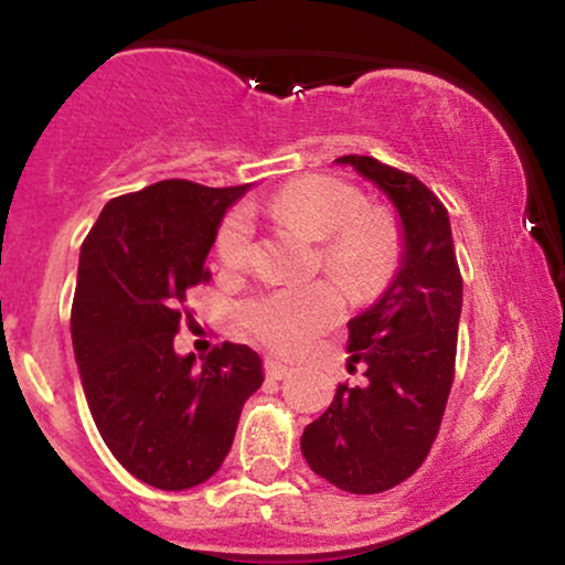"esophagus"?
<instances>
[{
  "instance_id": "esophagus-1",
  "label": "esophagus",
  "mask_w": 565,
  "mask_h": 565,
  "mask_svg": "<svg viewBox=\"0 0 565 565\" xmlns=\"http://www.w3.org/2000/svg\"><path fill=\"white\" fill-rule=\"evenodd\" d=\"M287 374H291V366L284 364V361L265 359V377H268V380H284Z\"/></svg>"
}]
</instances>
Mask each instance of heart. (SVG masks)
Instances as JSON below:
<instances>
[{"label": "heart", "mask_w": 565, "mask_h": 565, "mask_svg": "<svg viewBox=\"0 0 565 565\" xmlns=\"http://www.w3.org/2000/svg\"><path fill=\"white\" fill-rule=\"evenodd\" d=\"M270 215L319 242V263L353 300L377 297L401 260V228L385 206H366L348 180L305 174L268 199ZM252 249V220L233 210L217 228L215 252L225 268H242ZM249 332L265 345L295 350L340 316V297L327 284L274 289L244 305Z\"/></svg>", "instance_id": "b5f03b06"}]
</instances>
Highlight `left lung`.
<instances>
[{
  "label": "left lung",
  "instance_id": "8db88e82",
  "mask_svg": "<svg viewBox=\"0 0 565 565\" xmlns=\"http://www.w3.org/2000/svg\"><path fill=\"white\" fill-rule=\"evenodd\" d=\"M393 201L401 217L398 270L364 313L348 321V372L334 401L305 427L300 449L316 476L350 494H380L425 462L454 382L462 276L440 199L414 174L374 157H340Z\"/></svg>",
  "mask_w": 565,
  "mask_h": 565
}]
</instances>
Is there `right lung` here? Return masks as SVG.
<instances>
[{"mask_svg": "<svg viewBox=\"0 0 565 565\" xmlns=\"http://www.w3.org/2000/svg\"><path fill=\"white\" fill-rule=\"evenodd\" d=\"M246 188L161 180L108 201L82 244L71 340L84 395L114 457L153 489L215 476L265 380L260 355L236 342L201 366L174 353L185 291L210 281L206 255Z\"/></svg>", "mask_w": 565, "mask_h": 565, "instance_id": "add662e5", "label": "right lung"}]
</instances>
